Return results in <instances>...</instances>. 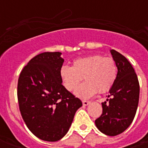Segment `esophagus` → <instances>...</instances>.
<instances>
[{
    "mask_svg": "<svg viewBox=\"0 0 148 148\" xmlns=\"http://www.w3.org/2000/svg\"><path fill=\"white\" fill-rule=\"evenodd\" d=\"M82 104H83V106H87L90 105V101H82Z\"/></svg>",
    "mask_w": 148,
    "mask_h": 148,
    "instance_id": "obj_1",
    "label": "esophagus"
}]
</instances>
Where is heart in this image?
Segmentation results:
<instances>
[{
    "mask_svg": "<svg viewBox=\"0 0 148 148\" xmlns=\"http://www.w3.org/2000/svg\"><path fill=\"white\" fill-rule=\"evenodd\" d=\"M59 74L63 86L69 91L74 90L83 77L86 82L75 90L74 94L79 98L87 99L97 91L103 93L111 89L116 78L117 68L112 58L93 55L74 60L72 67L62 66Z\"/></svg>",
    "mask_w": 148,
    "mask_h": 148,
    "instance_id": "1",
    "label": "heart"
}]
</instances>
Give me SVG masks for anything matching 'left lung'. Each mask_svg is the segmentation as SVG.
<instances>
[{"mask_svg": "<svg viewBox=\"0 0 148 148\" xmlns=\"http://www.w3.org/2000/svg\"><path fill=\"white\" fill-rule=\"evenodd\" d=\"M117 67L113 86L106 101L101 103L102 114L95 121L100 132L115 136L130 126L136 113L140 98V84L132 66L124 55L110 50Z\"/></svg>", "mask_w": 148, "mask_h": 148, "instance_id": "obj_1", "label": "left lung"}]
</instances>
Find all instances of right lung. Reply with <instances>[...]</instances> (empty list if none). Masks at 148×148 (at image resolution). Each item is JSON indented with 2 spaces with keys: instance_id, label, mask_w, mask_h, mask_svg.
<instances>
[{
  "instance_id": "1",
  "label": "right lung",
  "mask_w": 148,
  "mask_h": 148,
  "mask_svg": "<svg viewBox=\"0 0 148 148\" xmlns=\"http://www.w3.org/2000/svg\"><path fill=\"white\" fill-rule=\"evenodd\" d=\"M61 52H44L28 62L18 79L17 97L21 116L28 129L48 142L67 133L82 103L63 86Z\"/></svg>"
}]
</instances>
